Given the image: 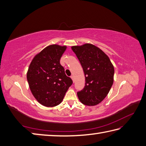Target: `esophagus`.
<instances>
[{"mask_svg": "<svg viewBox=\"0 0 146 146\" xmlns=\"http://www.w3.org/2000/svg\"><path fill=\"white\" fill-rule=\"evenodd\" d=\"M71 78L72 79V80L73 82H75V79H74V76H71Z\"/></svg>", "mask_w": 146, "mask_h": 146, "instance_id": "obj_1", "label": "esophagus"}]
</instances>
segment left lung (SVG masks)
Returning <instances> with one entry per match:
<instances>
[{
  "label": "left lung",
  "mask_w": 146,
  "mask_h": 146,
  "mask_svg": "<svg viewBox=\"0 0 146 146\" xmlns=\"http://www.w3.org/2000/svg\"><path fill=\"white\" fill-rule=\"evenodd\" d=\"M71 48L80 62L85 78L84 88L77 92L80 101L88 106L98 104L113 85L115 69L112 62L101 48L92 44L75 45Z\"/></svg>",
  "instance_id": "8db88e82"
}]
</instances>
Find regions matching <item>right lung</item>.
Wrapping results in <instances>:
<instances>
[{
	"instance_id": "right-lung-1",
	"label": "right lung",
	"mask_w": 146,
	"mask_h": 146,
	"mask_svg": "<svg viewBox=\"0 0 146 146\" xmlns=\"http://www.w3.org/2000/svg\"><path fill=\"white\" fill-rule=\"evenodd\" d=\"M66 48V45H48L34 56L28 68L27 78L31 94L44 106L59 105L73 84L60 64Z\"/></svg>"
}]
</instances>
